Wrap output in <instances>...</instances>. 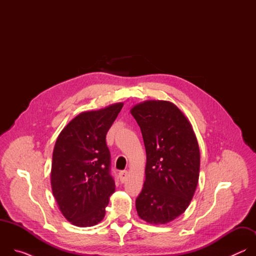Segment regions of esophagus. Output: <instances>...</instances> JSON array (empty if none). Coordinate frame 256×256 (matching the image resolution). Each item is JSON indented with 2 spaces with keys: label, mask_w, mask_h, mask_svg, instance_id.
<instances>
[{
  "label": "esophagus",
  "mask_w": 256,
  "mask_h": 256,
  "mask_svg": "<svg viewBox=\"0 0 256 256\" xmlns=\"http://www.w3.org/2000/svg\"><path fill=\"white\" fill-rule=\"evenodd\" d=\"M128 172L126 170H124V171H120V178L122 182L126 181V179L128 178Z\"/></svg>",
  "instance_id": "esophagus-1"
}]
</instances>
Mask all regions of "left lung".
Instances as JSON below:
<instances>
[{
	"mask_svg": "<svg viewBox=\"0 0 256 256\" xmlns=\"http://www.w3.org/2000/svg\"><path fill=\"white\" fill-rule=\"evenodd\" d=\"M130 114L140 128L147 154L136 212L149 224H167L186 212L196 192L198 142L188 118L170 101H144Z\"/></svg>",
	"mask_w": 256,
	"mask_h": 256,
	"instance_id": "1",
	"label": "left lung"
}]
</instances>
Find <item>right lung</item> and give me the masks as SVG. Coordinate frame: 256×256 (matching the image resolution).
Masks as SVG:
<instances>
[{"label": "right lung", "mask_w": 256, "mask_h": 256, "mask_svg": "<svg viewBox=\"0 0 256 256\" xmlns=\"http://www.w3.org/2000/svg\"><path fill=\"white\" fill-rule=\"evenodd\" d=\"M122 106L120 102L82 112L56 138L50 172L52 194L64 216L77 227L101 222L116 190L105 138Z\"/></svg>", "instance_id": "right-lung-1"}]
</instances>
